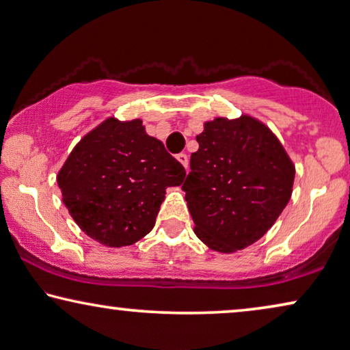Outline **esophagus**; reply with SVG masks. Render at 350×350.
Masks as SVG:
<instances>
[{"instance_id": "obj_1", "label": "esophagus", "mask_w": 350, "mask_h": 350, "mask_svg": "<svg viewBox=\"0 0 350 350\" xmlns=\"http://www.w3.org/2000/svg\"><path fill=\"white\" fill-rule=\"evenodd\" d=\"M176 159L180 161L182 166H184L185 170H189V155L184 154V152H180V154H177V157H176Z\"/></svg>"}]
</instances>
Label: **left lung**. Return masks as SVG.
<instances>
[{"instance_id": "left-lung-1", "label": "left lung", "mask_w": 350, "mask_h": 350, "mask_svg": "<svg viewBox=\"0 0 350 350\" xmlns=\"http://www.w3.org/2000/svg\"><path fill=\"white\" fill-rule=\"evenodd\" d=\"M196 142L182 185L195 234L220 253L247 248L289 202L294 165L278 138L250 116L206 122Z\"/></svg>"}]
</instances>
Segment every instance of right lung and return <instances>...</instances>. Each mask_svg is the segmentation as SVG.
Returning <instances> with one entry per match:
<instances>
[{
	"label": "right lung",
	"mask_w": 350,
	"mask_h": 350,
	"mask_svg": "<svg viewBox=\"0 0 350 350\" xmlns=\"http://www.w3.org/2000/svg\"><path fill=\"white\" fill-rule=\"evenodd\" d=\"M184 177V166L139 119L108 118L75 146L58 185L83 232L107 247H125L150 232L165 190Z\"/></svg>",
	"instance_id": "1"
}]
</instances>
